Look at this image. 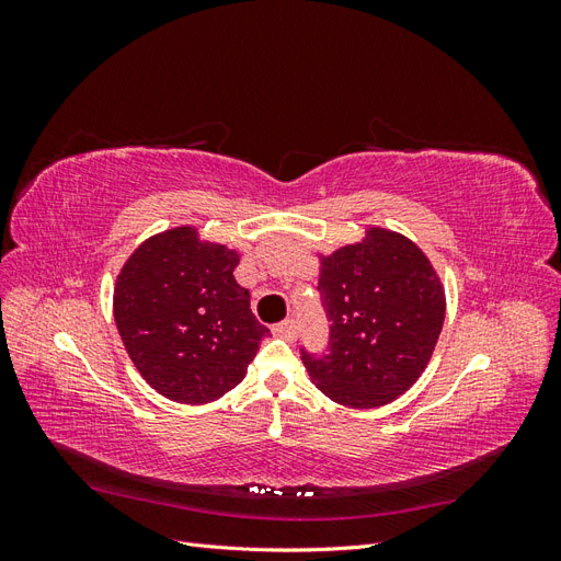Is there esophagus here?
Segmentation results:
<instances>
[{
    "mask_svg": "<svg viewBox=\"0 0 561 561\" xmlns=\"http://www.w3.org/2000/svg\"><path fill=\"white\" fill-rule=\"evenodd\" d=\"M274 332H276L278 336L287 339V342H293V339H295L297 332H299V328H297V322H295L293 318H287V320L278 322V325H274Z\"/></svg>",
    "mask_w": 561,
    "mask_h": 561,
    "instance_id": "obj_1",
    "label": "esophagus"
}]
</instances>
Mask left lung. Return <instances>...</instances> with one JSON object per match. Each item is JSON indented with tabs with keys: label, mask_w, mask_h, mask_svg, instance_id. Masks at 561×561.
<instances>
[{
	"label": "left lung",
	"mask_w": 561,
	"mask_h": 561,
	"mask_svg": "<svg viewBox=\"0 0 561 561\" xmlns=\"http://www.w3.org/2000/svg\"><path fill=\"white\" fill-rule=\"evenodd\" d=\"M328 353L299 348L330 400L371 410L393 402L426 369L445 322V290L428 257L404 236L369 229L365 241L320 262Z\"/></svg>",
	"instance_id": "obj_1"
}]
</instances>
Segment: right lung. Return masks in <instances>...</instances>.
Instances as JSON below:
<instances>
[{
    "instance_id": "obj_1",
    "label": "right lung",
    "mask_w": 561,
    "mask_h": 561,
    "mask_svg": "<svg viewBox=\"0 0 561 561\" xmlns=\"http://www.w3.org/2000/svg\"><path fill=\"white\" fill-rule=\"evenodd\" d=\"M239 254L180 227L130 254L114 287V320L145 381L184 404L239 386L268 328L233 278Z\"/></svg>"
}]
</instances>
